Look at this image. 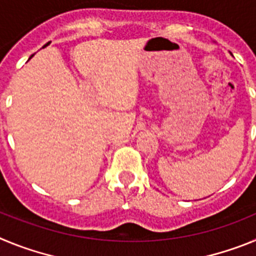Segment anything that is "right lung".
I'll use <instances>...</instances> for the list:
<instances>
[{
    "label": "right lung",
    "mask_w": 256,
    "mask_h": 256,
    "mask_svg": "<svg viewBox=\"0 0 256 256\" xmlns=\"http://www.w3.org/2000/svg\"><path fill=\"white\" fill-rule=\"evenodd\" d=\"M47 44H46V46H47ZM46 46H44V47H46ZM32 56H33V55H32ZM32 56H30V58H32Z\"/></svg>",
    "instance_id": "1"
}]
</instances>
